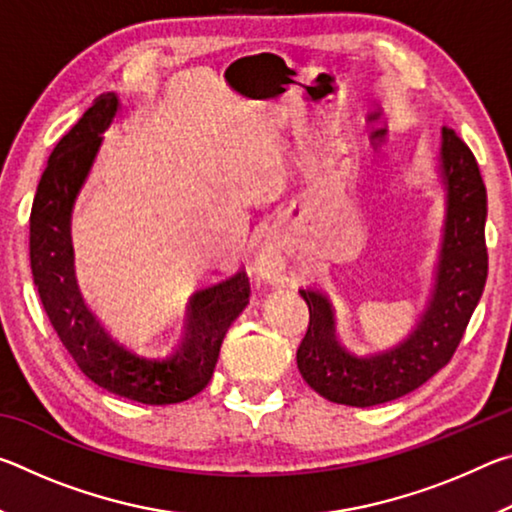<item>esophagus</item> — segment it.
Masks as SVG:
<instances>
[{"label":"esophagus","mask_w":512,"mask_h":512,"mask_svg":"<svg viewBox=\"0 0 512 512\" xmlns=\"http://www.w3.org/2000/svg\"><path fill=\"white\" fill-rule=\"evenodd\" d=\"M257 273L264 277L266 282L284 284L291 277L287 264L282 262L280 253L275 248H262L257 255Z\"/></svg>","instance_id":"1"}]
</instances>
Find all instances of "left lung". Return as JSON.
I'll return each instance as SVG.
<instances>
[{"instance_id": "obj_1", "label": "left lung", "mask_w": 512, "mask_h": 512, "mask_svg": "<svg viewBox=\"0 0 512 512\" xmlns=\"http://www.w3.org/2000/svg\"><path fill=\"white\" fill-rule=\"evenodd\" d=\"M438 176L445 189V223L427 307L393 348L357 354L336 334V311L320 289H300L309 327L298 348L302 379L325 400L375 406L420 388L447 366L488 277L485 216L488 198L472 151L452 128L440 131Z\"/></svg>"}]
</instances>
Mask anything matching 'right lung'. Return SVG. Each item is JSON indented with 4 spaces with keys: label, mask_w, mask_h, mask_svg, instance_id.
<instances>
[{
    "label": "right lung",
    "mask_w": 512,
    "mask_h": 512,
    "mask_svg": "<svg viewBox=\"0 0 512 512\" xmlns=\"http://www.w3.org/2000/svg\"><path fill=\"white\" fill-rule=\"evenodd\" d=\"M119 97L106 92L56 144L31 207V273L42 307L85 377L126 400L176 404L201 393L212 379L228 327L246 309V271L198 289L189 298L183 339L162 352L121 341L88 307L74 268L72 214L108 131Z\"/></svg>",
    "instance_id": "right-lung-1"
}]
</instances>
